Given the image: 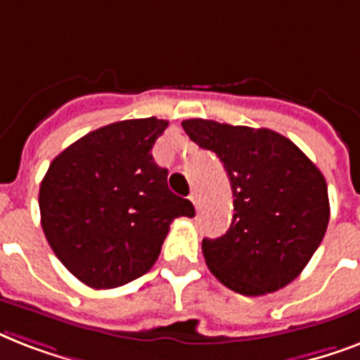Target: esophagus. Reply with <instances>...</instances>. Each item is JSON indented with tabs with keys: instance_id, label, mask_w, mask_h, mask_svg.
<instances>
[{
	"instance_id": "obj_1",
	"label": "esophagus",
	"mask_w": 360,
	"mask_h": 360,
	"mask_svg": "<svg viewBox=\"0 0 360 360\" xmlns=\"http://www.w3.org/2000/svg\"><path fill=\"white\" fill-rule=\"evenodd\" d=\"M191 202L192 203H194V207H200V194H198V192L196 191H194V192H192V194H191Z\"/></svg>"
}]
</instances>
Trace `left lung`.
Wrapping results in <instances>:
<instances>
[{"label": "left lung", "mask_w": 360, "mask_h": 360, "mask_svg": "<svg viewBox=\"0 0 360 360\" xmlns=\"http://www.w3.org/2000/svg\"><path fill=\"white\" fill-rule=\"evenodd\" d=\"M181 124L194 143L220 158L233 191L230 230L202 243L209 271L248 297L290 284L327 231L330 209L323 174L274 130L211 120Z\"/></svg>", "instance_id": "left-lung-1"}]
</instances>
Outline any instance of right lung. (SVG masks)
Wrapping results in <instances>:
<instances>
[{
	"mask_svg": "<svg viewBox=\"0 0 360 360\" xmlns=\"http://www.w3.org/2000/svg\"><path fill=\"white\" fill-rule=\"evenodd\" d=\"M157 117L93 130L53 158L39 191L42 231L59 262L95 290L140 278L155 265L169 224L194 205L168 188L153 146Z\"/></svg>",
	"mask_w": 360,
	"mask_h": 360,
	"instance_id": "obj_1",
	"label": "right lung"
}]
</instances>
